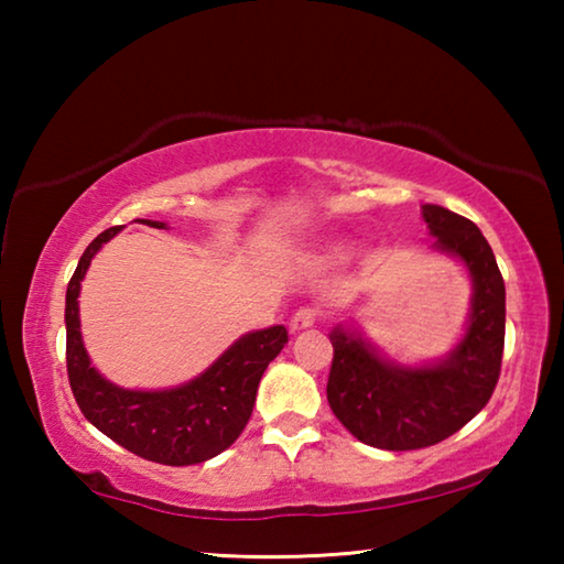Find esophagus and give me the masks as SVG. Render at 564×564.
I'll list each match as a JSON object with an SVG mask.
<instances>
[{
	"mask_svg": "<svg viewBox=\"0 0 564 564\" xmlns=\"http://www.w3.org/2000/svg\"><path fill=\"white\" fill-rule=\"evenodd\" d=\"M318 316H321V313L316 308H308V305H305V308H299L291 318V330L299 333V330H305V328H313V326H316Z\"/></svg>",
	"mask_w": 564,
	"mask_h": 564,
	"instance_id": "34e87169",
	"label": "esophagus"
}]
</instances>
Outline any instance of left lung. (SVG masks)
<instances>
[{
  "label": "left lung",
  "instance_id": "8db88e82",
  "mask_svg": "<svg viewBox=\"0 0 564 564\" xmlns=\"http://www.w3.org/2000/svg\"><path fill=\"white\" fill-rule=\"evenodd\" d=\"M435 248L470 271V321L463 340L431 366H398L362 340L333 328L328 403L360 443L380 451H417L445 441L488 405L505 348V281L490 243L470 218L425 204Z\"/></svg>",
  "mask_w": 564,
  "mask_h": 564
}]
</instances>
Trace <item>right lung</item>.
<instances>
[{
    "label": "right lung",
    "instance_id": "add662e5",
    "mask_svg": "<svg viewBox=\"0 0 564 564\" xmlns=\"http://www.w3.org/2000/svg\"><path fill=\"white\" fill-rule=\"evenodd\" d=\"M139 224L166 228L149 218H139ZM119 231L121 226H113L94 238L66 289V373L76 405L94 427L144 460L176 467L212 460L243 433L263 370L289 343V330L271 326L246 333L214 366L178 388L127 390L109 383L91 368L76 299L91 259Z\"/></svg>",
    "mask_w": 564,
    "mask_h": 564
}]
</instances>
